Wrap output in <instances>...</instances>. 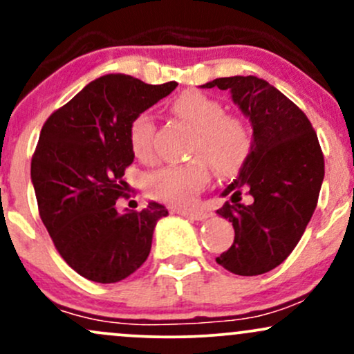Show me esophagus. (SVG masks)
<instances>
[{
  "label": "esophagus",
  "instance_id": "obj_1",
  "mask_svg": "<svg viewBox=\"0 0 354 354\" xmlns=\"http://www.w3.org/2000/svg\"><path fill=\"white\" fill-rule=\"evenodd\" d=\"M176 213L181 214V216H185V218L194 219V221H203V219H206L209 216L206 211H200V209H178Z\"/></svg>",
  "mask_w": 354,
  "mask_h": 354
}]
</instances>
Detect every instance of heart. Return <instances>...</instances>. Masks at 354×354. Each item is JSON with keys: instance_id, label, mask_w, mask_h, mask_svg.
<instances>
[{"instance_id": "heart-1", "label": "heart", "mask_w": 354, "mask_h": 354, "mask_svg": "<svg viewBox=\"0 0 354 354\" xmlns=\"http://www.w3.org/2000/svg\"><path fill=\"white\" fill-rule=\"evenodd\" d=\"M173 113L196 129L189 156L198 160L186 165L165 166L146 180V191L153 200L174 206H188L208 186L211 171L206 161L221 176L236 173L251 153L253 135L241 118L226 115L223 103L200 91H183L171 103ZM128 143L138 160L154 156V121L141 111L128 124ZM205 161L203 162L202 160Z\"/></svg>"}]
</instances>
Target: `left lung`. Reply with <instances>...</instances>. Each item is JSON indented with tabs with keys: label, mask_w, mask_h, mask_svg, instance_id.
<instances>
[{
	"label": "left lung",
	"mask_w": 354,
	"mask_h": 354,
	"mask_svg": "<svg viewBox=\"0 0 354 354\" xmlns=\"http://www.w3.org/2000/svg\"><path fill=\"white\" fill-rule=\"evenodd\" d=\"M201 88L230 89L253 128L251 153L221 193L231 200L216 213L233 223L234 241L216 258L239 276L268 273L301 239L318 203L324 158L306 115L281 91L256 76H230ZM250 194L252 203H241Z\"/></svg>",
	"instance_id": "1"
}]
</instances>
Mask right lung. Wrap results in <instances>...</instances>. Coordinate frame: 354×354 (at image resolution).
Wrapping results in <instances>:
<instances>
[{
    "label": "right lung",
    "instance_id": "obj_1",
    "mask_svg": "<svg viewBox=\"0 0 354 354\" xmlns=\"http://www.w3.org/2000/svg\"><path fill=\"white\" fill-rule=\"evenodd\" d=\"M176 86L101 76L43 124L31 160L39 216L61 258L83 278L118 283L151 251L154 226L168 209L151 201L143 211L118 213L116 201L126 196L124 169L135 160L129 121Z\"/></svg>",
    "mask_w": 354,
    "mask_h": 354
}]
</instances>
